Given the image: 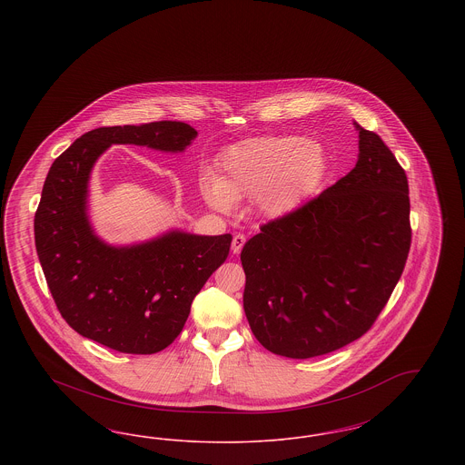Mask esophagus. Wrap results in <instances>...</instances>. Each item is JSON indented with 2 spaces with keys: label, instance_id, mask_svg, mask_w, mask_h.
Returning <instances> with one entry per match:
<instances>
[{
  "label": "esophagus",
  "instance_id": "34e87169",
  "mask_svg": "<svg viewBox=\"0 0 465 465\" xmlns=\"http://www.w3.org/2000/svg\"><path fill=\"white\" fill-rule=\"evenodd\" d=\"M243 243H245V235L237 233V235L233 237V241H232V251H233V254H239V252L242 251Z\"/></svg>",
  "mask_w": 465,
  "mask_h": 465
}]
</instances>
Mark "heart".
<instances>
[{"mask_svg":"<svg viewBox=\"0 0 465 465\" xmlns=\"http://www.w3.org/2000/svg\"><path fill=\"white\" fill-rule=\"evenodd\" d=\"M222 176L203 174L200 192L220 211L235 202L256 199L268 218L294 211L324 169V152L315 141L298 135H262L245 139L223 152Z\"/></svg>","mask_w":465,"mask_h":465,"instance_id":"b5f03b06","label":"heart"}]
</instances>
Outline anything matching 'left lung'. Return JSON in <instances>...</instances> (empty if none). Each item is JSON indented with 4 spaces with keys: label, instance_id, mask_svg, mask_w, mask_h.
I'll return each mask as SVG.
<instances>
[{
    "label": "left lung",
    "instance_id": "8db88e82",
    "mask_svg": "<svg viewBox=\"0 0 465 465\" xmlns=\"http://www.w3.org/2000/svg\"><path fill=\"white\" fill-rule=\"evenodd\" d=\"M354 169L319 197L266 223L241 252L243 312L266 351L330 354L368 331L396 288L411 243L408 177L362 129Z\"/></svg>",
    "mask_w": 465,
    "mask_h": 465
}]
</instances>
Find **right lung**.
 Wrapping results in <instances>:
<instances>
[{
    "label": "right lung",
    "mask_w": 465,
    "mask_h": 465,
    "mask_svg": "<svg viewBox=\"0 0 465 465\" xmlns=\"http://www.w3.org/2000/svg\"><path fill=\"white\" fill-rule=\"evenodd\" d=\"M197 137L183 122L101 127L55 158L35 214V242L54 302L82 336L124 354H155L183 330L193 298L224 263L232 235L169 230L111 245L89 220V181L111 144L181 153Z\"/></svg>",
    "instance_id": "1"
}]
</instances>
